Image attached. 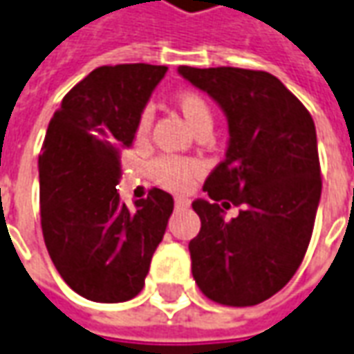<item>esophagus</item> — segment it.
Listing matches in <instances>:
<instances>
[{
	"instance_id": "1",
	"label": "esophagus",
	"mask_w": 354,
	"mask_h": 354,
	"mask_svg": "<svg viewBox=\"0 0 354 354\" xmlns=\"http://www.w3.org/2000/svg\"><path fill=\"white\" fill-rule=\"evenodd\" d=\"M174 207H176V209H187V207H189V201L184 199V197H176V199H174Z\"/></svg>"
}]
</instances>
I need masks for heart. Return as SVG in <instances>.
<instances>
[{"instance_id": "obj_1", "label": "heart", "mask_w": 354, "mask_h": 354, "mask_svg": "<svg viewBox=\"0 0 354 354\" xmlns=\"http://www.w3.org/2000/svg\"><path fill=\"white\" fill-rule=\"evenodd\" d=\"M176 105L180 113L184 115L185 122L189 128L197 132L203 126H212V111L209 103L203 100L199 93L195 91H182L176 97ZM151 111L145 109L140 113L138 122H136V142H145L149 130H151ZM197 165L192 160L178 159V157H160V159L153 160L149 172H151L153 180L162 187H167L170 192H185L192 180H194L195 172H197Z\"/></svg>"}]
</instances>
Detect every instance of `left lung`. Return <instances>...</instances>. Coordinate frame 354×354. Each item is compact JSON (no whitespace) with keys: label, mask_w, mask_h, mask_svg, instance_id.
<instances>
[{"label":"left lung","mask_w":354,"mask_h":354,"mask_svg":"<svg viewBox=\"0 0 354 354\" xmlns=\"http://www.w3.org/2000/svg\"><path fill=\"white\" fill-rule=\"evenodd\" d=\"M216 101L228 120L226 159L205 180L212 201L195 199L201 230L189 241L192 272L214 303L251 306L278 293L297 272L322 194L315 120L263 71L178 66ZM223 206L242 207L236 219Z\"/></svg>","instance_id":"left-lung-1"}]
</instances>
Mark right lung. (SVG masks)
<instances>
[{
    "label": "right lung",
    "instance_id": "right-lung-1",
    "mask_svg": "<svg viewBox=\"0 0 354 354\" xmlns=\"http://www.w3.org/2000/svg\"><path fill=\"white\" fill-rule=\"evenodd\" d=\"M167 66L115 65L91 71L63 97L38 160L39 216L61 278L95 303H122L143 289L151 257L174 209L153 187L130 211L117 192L120 151Z\"/></svg>",
    "mask_w": 354,
    "mask_h": 354
}]
</instances>
